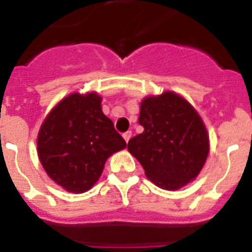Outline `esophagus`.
Here are the masks:
<instances>
[{
  "label": "esophagus",
  "mask_w": 252,
  "mask_h": 252,
  "mask_svg": "<svg viewBox=\"0 0 252 252\" xmlns=\"http://www.w3.org/2000/svg\"><path fill=\"white\" fill-rule=\"evenodd\" d=\"M122 136H124L125 141L128 142V140H130L131 136H132V132H131V131H127V132H125L124 135H122Z\"/></svg>",
  "instance_id": "1"
}]
</instances>
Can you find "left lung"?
<instances>
[{"label": "left lung", "instance_id": "1", "mask_svg": "<svg viewBox=\"0 0 252 252\" xmlns=\"http://www.w3.org/2000/svg\"><path fill=\"white\" fill-rule=\"evenodd\" d=\"M144 131L130 139L127 150L155 186L177 190L193 182L209 154V136L194 107L171 91L148 95L140 103Z\"/></svg>", "mask_w": 252, "mask_h": 252}]
</instances>
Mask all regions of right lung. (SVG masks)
Instances as JSON below:
<instances>
[{
	"mask_svg": "<svg viewBox=\"0 0 252 252\" xmlns=\"http://www.w3.org/2000/svg\"><path fill=\"white\" fill-rule=\"evenodd\" d=\"M95 92L66 95L53 107L37 133L44 170L66 192L84 193L101 177L107 159L126 148Z\"/></svg>",
	"mask_w": 252,
	"mask_h": 252,
	"instance_id": "obj_1",
	"label": "right lung"
}]
</instances>
